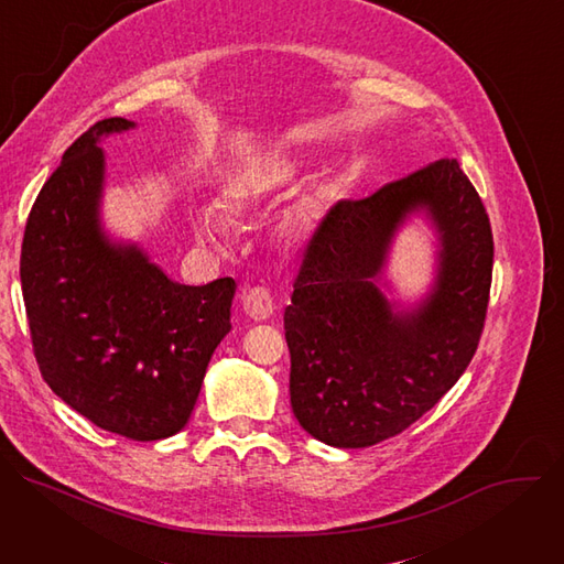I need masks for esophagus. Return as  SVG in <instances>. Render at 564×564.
Returning <instances> with one entry per match:
<instances>
[{
	"label": "esophagus",
	"mask_w": 564,
	"mask_h": 564,
	"mask_svg": "<svg viewBox=\"0 0 564 564\" xmlns=\"http://www.w3.org/2000/svg\"><path fill=\"white\" fill-rule=\"evenodd\" d=\"M276 303H274V296L268 288L263 285H254V288H246L243 290V310L257 318V321H263L268 318L272 312H274Z\"/></svg>",
	"instance_id": "1"
}]
</instances>
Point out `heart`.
<instances>
[{
    "label": "heart",
    "instance_id": "1",
    "mask_svg": "<svg viewBox=\"0 0 564 564\" xmlns=\"http://www.w3.org/2000/svg\"><path fill=\"white\" fill-rule=\"evenodd\" d=\"M292 174L294 172L288 165H270V167H265L263 172H259L252 178L236 181L227 189V194H225V207L231 209V212H246V209L259 205L261 200L270 198L279 189H283L292 181ZM198 229L205 236L216 238V236L223 234V223H220L216 212L200 209V214H198Z\"/></svg>",
    "mask_w": 564,
    "mask_h": 564
}]
</instances>
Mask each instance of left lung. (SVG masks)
Instances as JSON below:
<instances>
[{"label":"left lung","instance_id":"left-lung-1","mask_svg":"<svg viewBox=\"0 0 564 564\" xmlns=\"http://www.w3.org/2000/svg\"><path fill=\"white\" fill-rule=\"evenodd\" d=\"M413 213L438 231V276L415 311L394 313L376 281L393 234ZM491 272V223L457 160L339 200L310 238L283 314L299 424L337 448L406 431L470 364Z\"/></svg>","mask_w":564,"mask_h":564}]
</instances>
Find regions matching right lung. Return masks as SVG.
Returning a JSON list of instances; mask_svg holds the SVG:
<instances>
[{
  "instance_id": "add662e5",
  "label": "right lung",
  "mask_w": 564,
  "mask_h": 564,
  "mask_svg": "<svg viewBox=\"0 0 564 564\" xmlns=\"http://www.w3.org/2000/svg\"><path fill=\"white\" fill-rule=\"evenodd\" d=\"M133 127L100 120L64 151L29 214L20 279L51 390L96 426L153 442L185 429L207 364L231 330L236 283H176L135 243L105 234L98 142Z\"/></svg>"
}]
</instances>
